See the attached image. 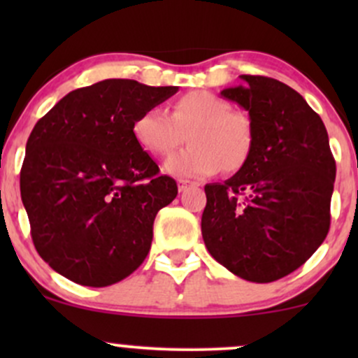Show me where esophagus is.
<instances>
[{
	"label": "esophagus",
	"mask_w": 358,
	"mask_h": 358,
	"mask_svg": "<svg viewBox=\"0 0 358 358\" xmlns=\"http://www.w3.org/2000/svg\"><path fill=\"white\" fill-rule=\"evenodd\" d=\"M190 187H195V183L188 182V180H178V192H185L188 190Z\"/></svg>",
	"instance_id": "esophagus-1"
}]
</instances>
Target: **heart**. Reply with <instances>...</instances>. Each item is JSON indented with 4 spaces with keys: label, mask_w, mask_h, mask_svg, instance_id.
I'll use <instances>...</instances> for the list:
<instances>
[{
    "label": "heart",
    "mask_w": 358,
    "mask_h": 358,
    "mask_svg": "<svg viewBox=\"0 0 358 358\" xmlns=\"http://www.w3.org/2000/svg\"><path fill=\"white\" fill-rule=\"evenodd\" d=\"M138 145L153 156H166L183 143L190 146L165 162V171L176 178H205L224 168L239 171L254 148L250 119L232 110L231 102L212 92L193 90L171 104L170 116L162 109H146L134 119Z\"/></svg>",
    "instance_id": "b5f03b06"
}]
</instances>
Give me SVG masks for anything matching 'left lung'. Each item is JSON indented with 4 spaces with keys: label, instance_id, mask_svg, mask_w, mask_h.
<instances>
[{
    "label": "left lung",
    "instance_id": "1",
    "mask_svg": "<svg viewBox=\"0 0 358 358\" xmlns=\"http://www.w3.org/2000/svg\"><path fill=\"white\" fill-rule=\"evenodd\" d=\"M224 89L249 113V162L224 183L205 185L202 236L210 256L245 281L296 271L330 229L335 159L322 117L289 85L262 76Z\"/></svg>",
    "mask_w": 358,
    "mask_h": 358
}]
</instances>
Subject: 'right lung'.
Listing matches in <instances>:
<instances>
[{"label":"right lung","mask_w":358,"mask_h":358,"mask_svg":"<svg viewBox=\"0 0 358 358\" xmlns=\"http://www.w3.org/2000/svg\"><path fill=\"white\" fill-rule=\"evenodd\" d=\"M176 92L101 80L69 92L35 124L20 192L36 252L62 276L104 287L146 259L156 213L178 187L138 145L133 122Z\"/></svg>","instance_id":"right-lung-1"}]
</instances>
